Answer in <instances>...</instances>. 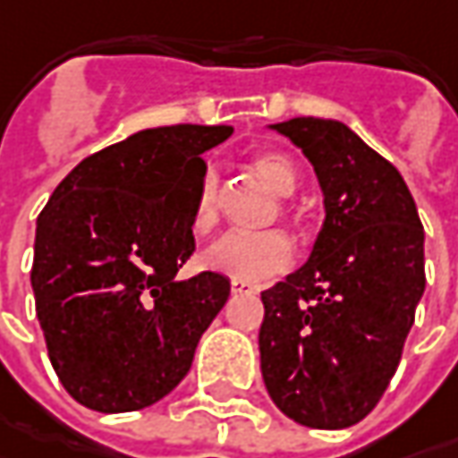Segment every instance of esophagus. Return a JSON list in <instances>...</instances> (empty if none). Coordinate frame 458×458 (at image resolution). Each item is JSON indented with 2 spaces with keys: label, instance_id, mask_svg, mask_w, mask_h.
I'll use <instances>...</instances> for the list:
<instances>
[{
  "label": "esophagus",
  "instance_id": "1",
  "mask_svg": "<svg viewBox=\"0 0 458 458\" xmlns=\"http://www.w3.org/2000/svg\"><path fill=\"white\" fill-rule=\"evenodd\" d=\"M230 289H233V294H256V292H259V287H256V284H249V282H238V279H233Z\"/></svg>",
  "mask_w": 458,
  "mask_h": 458
}]
</instances>
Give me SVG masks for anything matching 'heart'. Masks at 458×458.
Instances as JSON below:
<instances>
[{
	"label": "heart",
	"instance_id": "1",
	"mask_svg": "<svg viewBox=\"0 0 458 458\" xmlns=\"http://www.w3.org/2000/svg\"><path fill=\"white\" fill-rule=\"evenodd\" d=\"M250 169L256 171L271 190L279 197H292L300 184V174L294 161L287 153L279 150H264L250 158ZM217 197H220V182L217 174L208 169L199 179L194 208H191V230L197 235H208L217 225ZM294 241L282 230L268 233H228L220 241H215L202 264L209 271L225 274L230 279L259 284L268 276H276L294 264Z\"/></svg>",
	"mask_w": 458,
	"mask_h": 458
}]
</instances>
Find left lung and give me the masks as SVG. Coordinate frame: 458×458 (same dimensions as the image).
Returning a JSON list of instances; mask_svg holds the SVG:
<instances>
[{"instance_id": "8db88e82", "label": "left lung", "mask_w": 458, "mask_h": 458, "mask_svg": "<svg viewBox=\"0 0 458 458\" xmlns=\"http://www.w3.org/2000/svg\"><path fill=\"white\" fill-rule=\"evenodd\" d=\"M271 130L302 148L326 220L308 264L261 292V374L294 423L364 420L394 377L426 289L423 225L400 171L338 120Z\"/></svg>"}]
</instances>
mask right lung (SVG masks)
<instances>
[{"mask_svg": "<svg viewBox=\"0 0 458 458\" xmlns=\"http://www.w3.org/2000/svg\"><path fill=\"white\" fill-rule=\"evenodd\" d=\"M230 132L140 130L84 158L38 215L35 312L50 364L84 408L130 412L166 397L228 302L223 274H176L194 250L202 153Z\"/></svg>", "mask_w": 458, "mask_h": 458, "instance_id": "obj_1", "label": "right lung"}]
</instances>
